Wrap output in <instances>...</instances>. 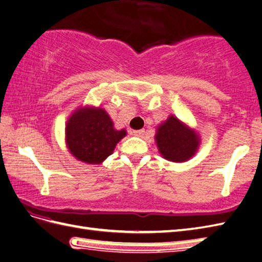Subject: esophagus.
I'll use <instances>...</instances> for the list:
<instances>
[{"instance_id":"esophagus-1","label":"esophagus","mask_w":262,"mask_h":262,"mask_svg":"<svg viewBox=\"0 0 262 262\" xmlns=\"http://www.w3.org/2000/svg\"><path fill=\"white\" fill-rule=\"evenodd\" d=\"M146 134V130L140 129V130H134V135L138 136V138H142V136Z\"/></svg>"}]
</instances>
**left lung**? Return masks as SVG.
I'll use <instances>...</instances> for the list:
<instances>
[{
    "label": "left lung",
    "mask_w": 262,
    "mask_h": 262,
    "mask_svg": "<svg viewBox=\"0 0 262 262\" xmlns=\"http://www.w3.org/2000/svg\"><path fill=\"white\" fill-rule=\"evenodd\" d=\"M155 142L163 159L182 163L196 155L202 141L194 128L177 116L169 115L165 121L157 126Z\"/></svg>",
    "instance_id": "1"
}]
</instances>
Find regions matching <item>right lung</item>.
<instances>
[{
	"mask_svg": "<svg viewBox=\"0 0 262 262\" xmlns=\"http://www.w3.org/2000/svg\"><path fill=\"white\" fill-rule=\"evenodd\" d=\"M126 135V129H115L105 110L90 105L74 110L65 126L69 151L78 161L89 164L102 163Z\"/></svg>",
	"mask_w": 262,
	"mask_h": 262,
	"instance_id": "add662e5",
	"label": "right lung"
}]
</instances>
